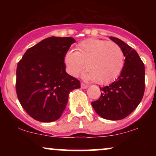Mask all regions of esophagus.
<instances>
[{
	"mask_svg": "<svg viewBox=\"0 0 156 156\" xmlns=\"http://www.w3.org/2000/svg\"><path fill=\"white\" fill-rule=\"evenodd\" d=\"M80 87H81L82 89H87V88H88V86L86 85V84H84L83 83H80Z\"/></svg>",
	"mask_w": 156,
	"mask_h": 156,
	"instance_id": "esophagus-1",
	"label": "esophagus"
}]
</instances>
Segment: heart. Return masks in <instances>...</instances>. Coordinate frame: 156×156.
Returning <instances> with one entry per match:
<instances>
[{"label": "heart", "instance_id": "b5f03b06", "mask_svg": "<svg viewBox=\"0 0 156 156\" xmlns=\"http://www.w3.org/2000/svg\"><path fill=\"white\" fill-rule=\"evenodd\" d=\"M64 62L72 76L78 77L86 67V80L108 84L121 74L125 58L122 48L115 42L88 39L80 42L76 51H68Z\"/></svg>", "mask_w": 156, "mask_h": 156}]
</instances>
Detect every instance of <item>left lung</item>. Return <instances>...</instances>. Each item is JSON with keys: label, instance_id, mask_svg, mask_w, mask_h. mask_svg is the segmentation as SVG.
Masks as SVG:
<instances>
[{"label": "left lung", "instance_id": "left-lung-1", "mask_svg": "<svg viewBox=\"0 0 156 156\" xmlns=\"http://www.w3.org/2000/svg\"><path fill=\"white\" fill-rule=\"evenodd\" d=\"M122 50L124 67L117 79L101 89V95L92 102L97 114L109 120L122 119L135 110L144 92V65L137 52L116 37H109Z\"/></svg>", "mask_w": 156, "mask_h": 156}]
</instances>
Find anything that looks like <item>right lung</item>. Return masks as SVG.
<instances>
[{
    "instance_id": "right-lung-1",
    "label": "right lung",
    "mask_w": 156,
    "mask_h": 156,
    "mask_svg": "<svg viewBox=\"0 0 156 156\" xmlns=\"http://www.w3.org/2000/svg\"><path fill=\"white\" fill-rule=\"evenodd\" d=\"M73 37H48L30 48L17 67L16 92L24 110L36 120L50 122L59 119L69 92L80 81L65 71L64 57Z\"/></svg>"
}]
</instances>
